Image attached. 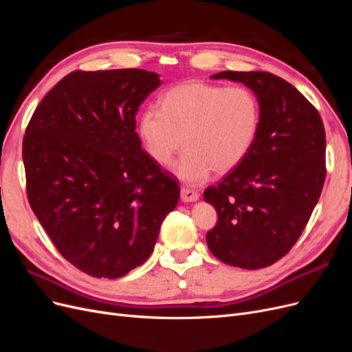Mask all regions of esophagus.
<instances>
[{
    "label": "esophagus",
    "instance_id": "obj_1",
    "mask_svg": "<svg viewBox=\"0 0 352 352\" xmlns=\"http://www.w3.org/2000/svg\"><path fill=\"white\" fill-rule=\"evenodd\" d=\"M180 198H182L184 202H194V201L199 199V194L197 192V190L182 188V190H180Z\"/></svg>",
    "mask_w": 352,
    "mask_h": 352
}]
</instances>
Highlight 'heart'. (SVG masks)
<instances>
[{
  "instance_id": "heart-1",
  "label": "heart",
  "mask_w": 352,
  "mask_h": 352,
  "mask_svg": "<svg viewBox=\"0 0 352 352\" xmlns=\"http://www.w3.org/2000/svg\"><path fill=\"white\" fill-rule=\"evenodd\" d=\"M260 123V101L251 89L192 80L168 89L162 109H145L138 129L148 155L163 167L172 164L185 142L176 175L199 185L212 170L223 175L243 162Z\"/></svg>"
}]
</instances>
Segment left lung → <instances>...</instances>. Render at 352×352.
I'll return each mask as SVG.
<instances>
[{
	"instance_id": "8db88e82",
	"label": "left lung",
	"mask_w": 352,
	"mask_h": 352,
	"mask_svg": "<svg viewBox=\"0 0 352 352\" xmlns=\"http://www.w3.org/2000/svg\"><path fill=\"white\" fill-rule=\"evenodd\" d=\"M260 101L261 123L243 162L206 189L217 225L207 245L220 261L263 269L289 252L320 198L326 177V135L314 105L289 82L267 72H220Z\"/></svg>"
}]
</instances>
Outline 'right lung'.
Wrapping results in <instances>:
<instances>
[{
  "mask_svg": "<svg viewBox=\"0 0 352 352\" xmlns=\"http://www.w3.org/2000/svg\"><path fill=\"white\" fill-rule=\"evenodd\" d=\"M160 83L141 69L72 72L26 127L29 204L63 257L94 278L141 265L177 206L175 177L135 132L140 105Z\"/></svg>",
  "mask_w": 352,
  "mask_h": 352,
  "instance_id": "right-lung-1",
  "label": "right lung"
}]
</instances>
